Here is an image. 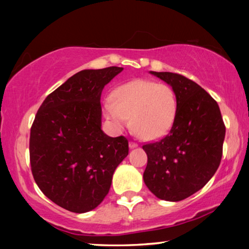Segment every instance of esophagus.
<instances>
[{
  "label": "esophagus",
  "mask_w": 249,
  "mask_h": 249,
  "mask_svg": "<svg viewBox=\"0 0 249 249\" xmlns=\"http://www.w3.org/2000/svg\"><path fill=\"white\" fill-rule=\"evenodd\" d=\"M137 146H138L137 142H129V147H130V148H135V147H137Z\"/></svg>",
  "instance_id": "1"
}]
</instances>
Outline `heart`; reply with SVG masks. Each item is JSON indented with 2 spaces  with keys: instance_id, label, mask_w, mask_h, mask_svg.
<instances>
[{
  "instance_id": "heart-1",
  "label": "heart",
  "mask_w": 249,
  "mask_h": 249,
  "mask_svg": "<svg viewBox=\"0 0 249 249\" xmlns=\"http://www.w3.org/2000/svg\"><path fill=\"white\" fill-rule=\"evenodd\" d=\"M178 101L172 87L164 83L136 79L115 88L103 103V113L115 130L130 124L145 141L165 136L175 124Z\"/></svg>"
}]
</instances>
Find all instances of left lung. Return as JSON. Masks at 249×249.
<instances>
[{
  "label": "left lung",
  "mask_w": 249,
  "mask_h": 249,
  "mask_svg": "<svg viewBox=\"0 0 249 249\" xmlns=\"http://www.w3.org/2000/svg\"><path fill=\"white\" fill-rule=\"evenodd\" d=\"M175 90L178 110L169 134L142 146L144 182L160 199L179 202L198 192L219 168L226 127L219 105L195 81L173 72L149 71Z\"/></svg>",
  "instance_id": "left-lung-1"
}]
</instances>
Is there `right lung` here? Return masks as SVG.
<instances>
[{
  "instance_id": "1",
  "label": "right lung",
  "mask_w": 249,
  "mask_h": 249,
  "mask_svg": "<svg viewBox=\"0 0 249 249\" xmlns=\"http://www.w3.org/2000/svg\"><path fill=\"white\" fill-rule=\"evenodd\" d=\"M124 68L81 70L45 98L30 129L34 179L44 195L70 212L94 210L107 195L128 139L102 130L101 95Z\"/></svg>"
}]
</instances>
